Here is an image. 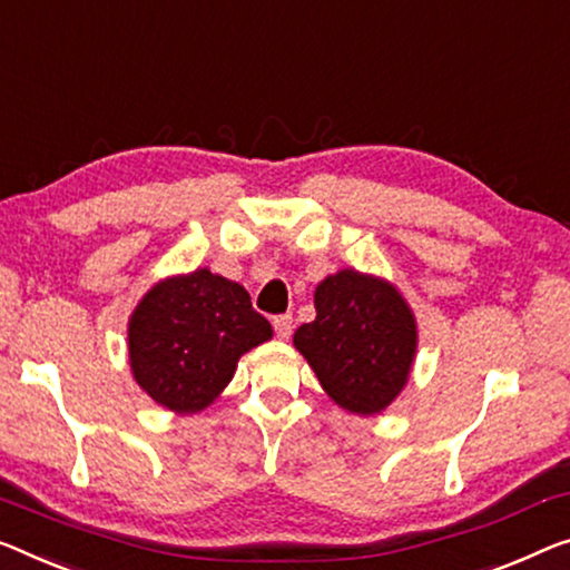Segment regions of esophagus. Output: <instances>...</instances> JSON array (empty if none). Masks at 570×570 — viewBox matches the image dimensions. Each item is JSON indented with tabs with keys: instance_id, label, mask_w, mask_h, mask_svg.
I'll list each match as a JSON object with an SVG mask.
<instances>
[{
	"instance_id": "obj_1",
	"label": "esophagus",
	"mask_w": 570,
	"mask_h": 570,
	"mask_svg": "<svg viewBox=\"0 0 570 570\" xmlns=\"http://www.w3.org/2000/svg\"><path fill=\"white\" fill-rule=\"evenodd\" d=\"M274 330H276V337H282V340H286L288 335H292V330H294V317H292V314H276V317H274Z\"/></svg>"
}]
</instances>
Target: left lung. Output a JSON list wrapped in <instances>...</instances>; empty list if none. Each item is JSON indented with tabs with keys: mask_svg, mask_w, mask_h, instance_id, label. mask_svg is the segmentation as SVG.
<instances>
[{
	"mask_svg": "<svg viewBox=\"0 0 570 570\" xmlns=\"http://www.w3.org/2000/svg\"><path fill=\"white\" fill-rule=\"evenodd\" d=\"M317 317L294 333L320 384L347 412L386 410L410 376L417 327L392 284L358 271L327 276L314 292Z\"/></svg>",
	"mask_w": 570,
	"mask_h": 570,
	"instance_id": "obj_1",
	"label": "left lung"
}]
</instances>
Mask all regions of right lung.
I'll use <instances>...</instances> for the list:
<instances>
[{
  "mask_svg": "<svg viewBox=\"0 0 570 570\" xmlns=\"http://www.w3.org/2000/svg\"><path fill=\"white\" fill-rule=\"evenodd\" d=\"M274 335L240 284L209 274L174 276L142 296L130 320L135 381L166 410L199 412L230 384L237 358Z\"/></svg>",
  "mask_w": 570,
  "mask_h": 570,
  "instance_id": "add662e5",
  "label": "right lung"
}]
</instances>
